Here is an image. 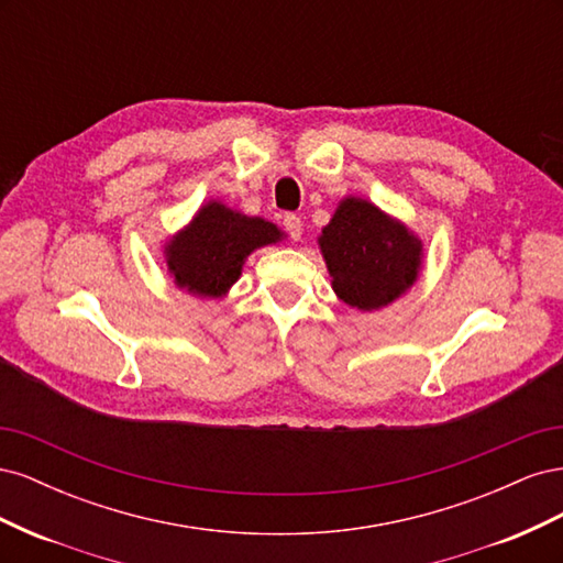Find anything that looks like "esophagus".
<instances>
[{
  "mask_svg": "<svg viewBox=\"0 0 563 563\" xmlns=\"http://www.w3.org/2000/svg\"><path fill=\"white\" fill-rule=\"evenodd\" d=\"M284 230L288 232V236H291L294 242H298L300 236H302V220L298 216H294V213L284 216Z\"/></svg>",
  "mask_w": 563,
  "mask_h": 563,
  "instance_id": "1",
  "label": "esophagus"
}]
</instances>
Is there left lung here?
<instances>
[{
  "label": "left lung",
  "mask_w": 563,
  "mask_h": 563,
  "mask_svg": "<svg viewBox=\"0 0 563 563\" xmlns=\"http://www.w3.org/2000/svg\"><path fill=\"white\" fill-rule=\"evenodd\" d=\"M335 296L356 310H380L418 279L422 242L376 203L345 197L319 234Z\"/></svg>",
  "instance_id": "left-lung-1"
}]
</instances>
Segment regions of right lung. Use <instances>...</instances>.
Masks as SVG:
<instances>
[{"label":"right lung","instance_id":"obj_1","mask_svg":"<svg viewBox=\"0 0 563 563\" xmlns=\"http://www.w3.org/2000/svg\"><path fill=\"white\" fill-rule=\"evenodd\" d=\"M282 230L265 218L244 216L220 201H209L164 246L174 282L199 298H223L240 279L244 261L267 244H277Z\"/></svg>","mask_w":563,"mask_h":563}]
</instances>
